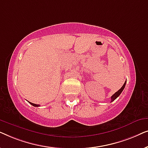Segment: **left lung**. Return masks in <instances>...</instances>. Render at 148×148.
Segmentation results:
<instances>
[{
  "label": "left lung",
  "mask_w": 148,
  "mask_h": 148,
  "mask_svg": "<svg viewBox=\"0 0 148 148\" xmlns=\"http://www.w3.org/2000/svg\"><path fill=\"white\" fill-rule=\"evenodd\" d=\"M126 82H125V84H123V86L121 87V88L118 91V92H116V93H114V94H113L112 96H111V102H113V101H114L115 99H116L117 98H118V97L119 96V95L121 94V92H122L123 91V90H124V88H125V85H126Z\"/></svg>",
  "instance_id": "left-lung-1"
}]
</instances>
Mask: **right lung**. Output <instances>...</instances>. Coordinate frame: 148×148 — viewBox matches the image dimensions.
<instances>
[{
  "label": "right lung",
  "instance_id": "1",
  "mask_svg": "<svg viewBox=\"0 0 148 148\" xmlns=\"http://www.w3.org/2000/svg\"><path fill=\"white\" fill-rule=\"evenodd\" d=\"M29 103L30 104H32V106H35V107H38V106H40V105H38V104H34V103H32V102H29Z\"/></svg>",
  "mask_w": 148,
  "mask_h": 148
}]
</instances>
